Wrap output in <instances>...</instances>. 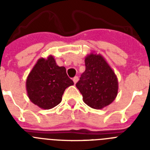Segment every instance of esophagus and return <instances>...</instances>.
I'll return each instance as SVG.
<instances>
[{"label": "esophagus", "instance_id": "obj_1", "mask_svg": "<svg viewBox=\"0 0 150 150\" xmlns=\"http://www.w3.org/2000/svg\"><path fill=\"white\" fill-rule=\"evenodd\" d=\"M78 80H79V77H78V76H74V77L73 78V81H74V83H75V84L77 83Z\"/></svg>", "mask_w": 150, "mask_h": 150}]
</instances>
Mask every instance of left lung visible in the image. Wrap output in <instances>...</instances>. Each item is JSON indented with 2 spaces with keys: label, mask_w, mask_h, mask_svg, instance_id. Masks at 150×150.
Masks as SVG:
<instances>
[{
  "label": "left lung",
  "mask_w": 150,
  "mask_h": 150,
  "mask_svg": "<svg viewBox=\"0 0 150 150\" xmlns=\"http://www.w3.org/2000/svg\"><path fill=\"white\" fill-rule=\"evenodd\" d=\"M86 71L76 86L85 104L99 110L110 104L118 93V79L104 57L91 53L85 59Z\"/></svg>",
  "instance_id": "8db88e82"
}]
</instances>
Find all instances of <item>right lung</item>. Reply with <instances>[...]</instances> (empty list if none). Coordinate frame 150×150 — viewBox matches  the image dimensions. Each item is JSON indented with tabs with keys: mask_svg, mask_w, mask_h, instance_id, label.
<instances>
[{
	"mask_svg": "<svg viewBox=\"0 0 150 150\" xmlns=\"http://www.w3.org/2000/svg\"><path fill=\"white\" fill-rule=\"evenodd\" d=\"M74 85L64 67H59L52 55L41 58L26 80V90L30 101L42 109L50 110L60 104L64 90Z\"/></svg>",
	"mask_w": 150,
	"mask_h": 150,
	"instance_id": "add662e5",
	"label": "right lung"
}]
</instances>
